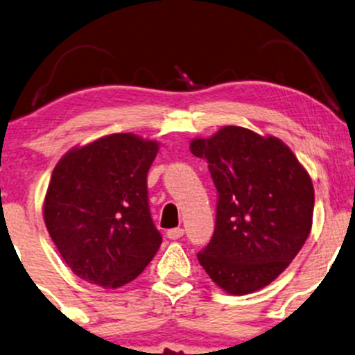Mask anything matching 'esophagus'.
Wrapping results in <instances>:
<instances>
[{"label":"esophagus","instance_id":"34e87169","mask_svg":"<svg viewBox=\"0 0 355 355\" xmlns=\"http://www.w3.org/2000/svg\"><path fill=\"white\" fill-rule=\"evenodd\" d=\"M166 235H168L169 240H178V239H181L182 235H184V230L179 229V227H178V229L168 230V234H166Z\"/></svg>","mask_w":355,"mask_h":355}]
</instances>
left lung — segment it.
<instances>
[{
	"mask_svg": "<svg viewBox=\"0 0 355 355\" xmlns=\"http://www.w3.org/2000/svg\"><path fill=\"white\" fill-rule=\"evenodd\" d=\"M189 144L207 161L218 192L216 230L199 263L229 295L268 286L309 237L311 176L282 139L243 126H222Z\"/></svg>",
	"mask_w": 355,
	"mask_h": 355,
	"instance_id": "obj_1",
	"label": "left lung"
}]
</instances>
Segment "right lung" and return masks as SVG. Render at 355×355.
I'll return each instance as SVG.
<instances>
[{"mask_svg":"<svg viewBox=\"0 0 355 355\" xmlns=\"http://www.w3.org/2000/svg\"><path fill=\"white\" fill-rule=\"evenodd\" d=\"M159 143L113 133L73 146L55 164L42 216L78 278L105 290L133 282L159 250L146 176Z\"/></svg>","mask_w":355,"mask_h":355,"instance_id":"1","label":"right lung"}]
</instances>
